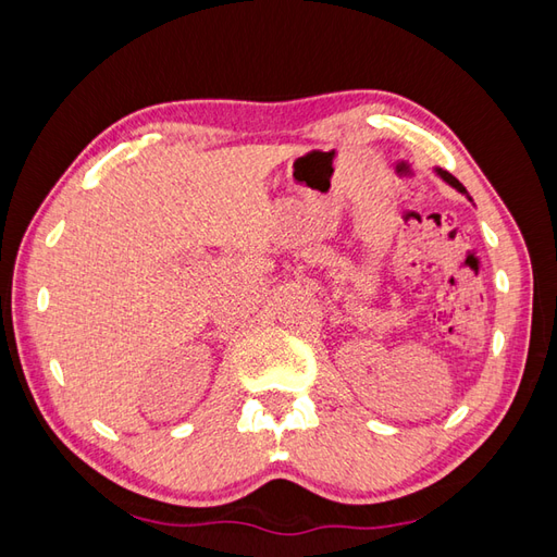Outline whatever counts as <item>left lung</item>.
Returning <instances> with one entry per match:
<instances>
[{
  "label": "left lung",
  "mask_w": 557,
  "mask_h": 557,
  "mask_svg": "<svg viewBox=\"0 0 557 557\" xmlns=\"http://www.w3.org/2000/svg\"><path fill=\"white\" fill-rule=\"evenodd\" d=\"M437 174H441L443 176V180L447 182V184H453L455 188H457V191H461V194H467V188L465 186H461L457 180H455V176L453 174H449V172H445V170H441V172H437Z\"/></svg>",
  "instance_id": "8db88e82"
}]
</instances>
